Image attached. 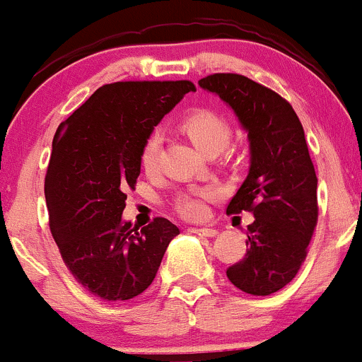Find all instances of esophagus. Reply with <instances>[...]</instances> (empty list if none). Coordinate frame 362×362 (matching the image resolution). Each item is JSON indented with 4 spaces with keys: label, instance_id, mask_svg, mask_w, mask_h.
Wrapping results in <instances>:
<instances>
[{
    "label": "esophagus",
    "instance_id": "esophagus-1",
    "mask_svg": "<svg viewBox=\"0 0 362 362\" xmlns=\"http://www.w3.org/2000/svg\"><path fill=\"white\" fill-rule=\"evenodd\" d=\"M189 232L195 233V235L199 237H207V238H212L218 235V232H216L214 228H189Z\"/></svg>",
    "mask_w": 362,
    "mask_h": 362
}]
</instances>
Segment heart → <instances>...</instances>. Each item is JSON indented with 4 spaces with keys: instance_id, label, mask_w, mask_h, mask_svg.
Listing matches in <instances>:
<instances>
[{
    "instance_id": "heart-1",
    "label": "heart",
    "mask_w": 362,
    "mask_h": 362,
    "mask_svg": "<svg viewBox=\"0 0 362 362\" xmlns=\"http://www.w3.org/2000/svg\"><path fill=\"white\" fill-rule=\"evenodd\" d=\"M181 129L185 130L186 136L192 139V143L199 148L200 151L207 155H214L221 150L230 137V125L225 118L212 110H195L186 115L181 122ZM160 143L162 137L160 132H151L144 139L143 146L139 151V162L143 169L153 170L158 162ZM218 197V188L214 186H200V188H189L181 192L174 199L173 206L177 214L186 219H202L207 214V202Z\"/></svg>"
}]
</instances>
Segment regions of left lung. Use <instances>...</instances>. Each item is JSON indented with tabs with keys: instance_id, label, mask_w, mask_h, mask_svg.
Returning a JSON list of instances; mask_svg holds the SVG:
<instances>
[{
	"instance_id": "8db88e82",
	"label": "left lung",
	"mask_w": 362,
	"mask_h": 362,
	"mask_svg": "<svg viewBox=\"0 0 362 362\" xmlns=\"http://www.w3.org/2000/svg\"><path fill=\"white\" fill-rule=\"evenodd\" d=\"M199 85L225 100L247 130L251 167L226 214L249 211L247 251L228 267L235 288L267 296L293 281L317 226V176L293 106L264 85L235 73H216Z\"/></svg>"
}]
</instances>
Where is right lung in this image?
<instances>
[{
  "label": "right lung",
  "instance_id": "right-lung-1",
  "mask_svg": "<svg viewBox=\"0 0 362 362\" xmlns=\"http://www.w3.org/2000/svg\"><path fill=\"white\" fill-rule=\"evenodd\" d=\"M192 90L188 80L103 85L55 132L45 177L50 232L73 277L103 300L148 289L180 235L169 219L139 230L122 212L139 177L144 139Z\"/></svg>",
  "mask_w": 362,
  "mask_h": 362
}]
</instances>
